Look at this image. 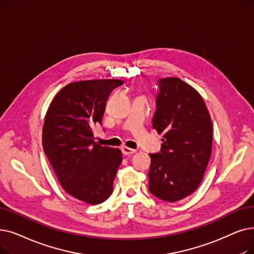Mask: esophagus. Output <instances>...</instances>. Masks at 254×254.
Instances as JSON below:
<instances>
[{"instance_id": "obj_1", "label": "esophagus", "mask_w": 254, "mask_h": 254, "mask_svg": "<svg viewBox=\"0 0 254 254\" xmlns=\"http://www.w3.org/2000/svg\"><path fill=\"white\" fill-rule=\"evenodd\" d=\"M121 151H123V153L125 154V156H129V154H133V153L136 152L135 149H131V148L127 147V146L121 147Z\"/></svg>"}]
</instances>
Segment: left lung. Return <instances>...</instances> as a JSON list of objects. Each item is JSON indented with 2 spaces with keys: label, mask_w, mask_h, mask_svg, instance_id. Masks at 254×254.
Wrapping results in <instances>:
<instances>
[{
  "label": "left lung",
  "mask_w": 254,
  "mask_h": 254,
  "mask_svg": "<svg viewBox=\"0 0 254 254\" xmlns=\"http://www.w3.org/2000/svg\"><path fill=\"white\" fill-rule=\"evenodd\" d=\"M152 127L164 134L161 150L150 153L148 190L175 202L200 185L212 153L213 126L201 95L178 78L158 81Z\"/></svg>",
  "instance_id": "obj_1"
}]
</instances>
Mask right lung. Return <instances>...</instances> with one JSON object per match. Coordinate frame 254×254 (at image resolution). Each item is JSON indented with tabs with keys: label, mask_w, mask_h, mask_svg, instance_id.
<instances>
[{
	"label": "right lung",
	"mask_w": 254,
	"mask_h": 254,
	"mask_svg": "<svg viewBox=\"0 0 254 254\" xmlns=\"http://www.w3.org/2000/svg\"><path fill=\"white\" fill-rule=\"evenodd\" d=\"M120 80H90L66 85L51 103L42 130L43 150L62 188L76 199L102 203L111 196L123 161L118 148L94 141L107 100Z\"/></svg>",
	"instance_id": "1"
}]
</instances>
